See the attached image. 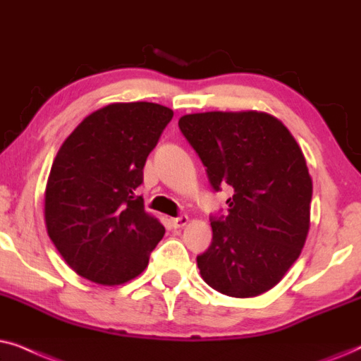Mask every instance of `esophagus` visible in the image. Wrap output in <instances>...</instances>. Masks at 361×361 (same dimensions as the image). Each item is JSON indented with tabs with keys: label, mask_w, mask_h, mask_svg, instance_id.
I'll list each match as a JSON object with an SVG mask.
<instances>
[{
	"label": "esophagus",
	"mask_w": 361,
	"mask_h": 361,
	"mask_svg": "<svg viewBox=\"0 0 361 361\" xmlns=\"http://www.w3.org/2000/svg\"><path fill=\"white\" fill-rule=\"evenodd\" d=\"M188 224V216L180 214L176 218H171V226L173 228H183V226Z\"/></svg>",
	"instance_id": "esophagus-1"
}]
</instances>
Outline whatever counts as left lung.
<instances>
[{"mask_svg":"<svg viewBox=\"0 0 361 361\" xmlns=\"http://www.w3.org/2000/svg\"><path fill=\"white\" fill-rule=\"evenodd\" d=\"M178 127L214 191L234 190L211 214L213 241L196 257L201 277L229 297L261 295L300 256L310 224L312 178L295 138L264 112L185 115Z\"/></svg>","mask_w":361,"mask_h":361,"instance_id":"1","label":"left lung"}]
</instances>
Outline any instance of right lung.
<instances>
[{"label": "right lung", "instance_id": "1", "mask_svg": "<svg viewBox=\"0 0 361 361\" xmlns=\"http://www.w3.org/2000/svg\"><path fill=\"white\" fill-rule=\"evenodd\" d=\"M173 110L152 102L110 104L66 138L47 178V234L74 271L123 284L148 266L165 228L145 213L137 188L147 157Z\"/></svg>", "mask_w": 361, "mask_h": 361}]
</instances>
